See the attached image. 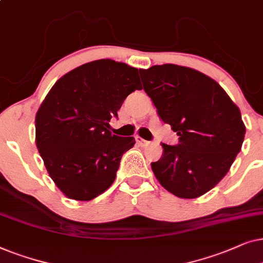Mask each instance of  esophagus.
Here are the masks:
<instances>
[{
    "mask_svg": "<svg viewBox=\"0 0 263 263\" xmlns=\"http://www.w3.org/2000/svg\"><path fill=\"white\" fill-rule=\"evenodd\" d=\"M136 142H137V144L141 145V146H146V145L150 144L149 141H145V139H143L141 137H136Z\"/></svg>",
    "mask_w": 263,
    "mask_h": 263,
    "instance_id": "esophagus-1",
    "label": "esophagus"
}]
</instances>
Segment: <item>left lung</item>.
<instances>
[{
    "label": "left lung",
    "mask_w": 263,
    "mask_h": 263,
    "mask_svg": "<svg viewBox=\"0 0 263 263\" xmlns=\"http://www.w3.org/2000/svg\"><path fill=\"white\" fill-rule=\"evenodd\" d=\"M144 91L164 124L179 136L177 145L161 143L152 162L160 184L180 198L212 190L240 152L246 125L226 91L194 68L172 64L139 69Z\"/></svg>",
    "instance_id": "8db88e82"
}]
</instances>
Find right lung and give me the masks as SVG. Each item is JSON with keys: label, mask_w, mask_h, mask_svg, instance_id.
Instances as JSON below:
<instances>
[{"label": "right lung", "mask_w": 263, "mask_h": 263, "mask_svg": "<svg viewBox=\"0 0 263 263\" xmlns=\"http://www.w3.org/2000/svg\"><path fill=\"white\" fill-rule=\"evenodd\" d=\"M138 69L109 59L87 62L54 84L36 114V145L66 197L90 201L113 184L134 137L111 135L109 121L141 90Z\"/></svg>", "instance_id": "right-lung-1"}]
</instances>
